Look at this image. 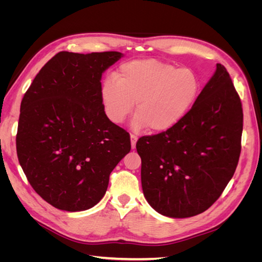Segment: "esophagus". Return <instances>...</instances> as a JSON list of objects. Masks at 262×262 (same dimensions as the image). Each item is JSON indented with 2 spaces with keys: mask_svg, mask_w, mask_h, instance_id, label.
Wrapping results in <instances>:
<instances>
[{
  "mask_svg": "<svg viewBox=\"0 0 262 262\" xmlns=\"http://www.w3.org/2000/svg\"><path fill=\"white\" fill-rule=\"evenodd\" d=\"M130 138H131V147L134 148V147H136L137 141H138V136H137V134H132V133H131Z\"/></svg>",
  "mask_w": 262,
  "mask_h": 262,
  "instance_id": "obj_1",
  "label": "esophagus"
}]
</instances>
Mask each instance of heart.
Wrapping results in <instances>:
<instances>
[{"label": "heart", "instance_id": "b5f03b06", "mask_svg": "<svg viewBox=\"0 0 262 262\" xmlns=\"http://www.w3.org/2000/svg\"><path fill=\"white\" fill-rule=\"evenodd\" d=\"M201 92L200 77L192 69L177 68L155 59L124 63L115 77L100 86V100L110 121L122 123L136 106L134 130L147 126L165 132L190 113Z\"/></svg>", "mask_w": 262, "mask_h": 262}]
</instances>
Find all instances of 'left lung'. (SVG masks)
Listing matches in <instances>:
<instances>
[{
    "label": "left lung",
    "instance_id": "1",
    "mask_svg": "<svg viewBox=\"0 0 262 262\" xmlns=\"http://www.w3.org/2000/svg\"><path fill=\"white\" fill-rule=\"evenodd\" d=\"M243 108L224 66L186 118L172 129L137 142L145 199L165 216L208 210L232 179L242 149Z\"/></svg>",
    "mask_w": 262,
    "mask_h": 262
}]
</instances>
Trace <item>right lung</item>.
<instances>
[{
	"label": "right lung",
	"mask_w": 262,
	"mask_h": 262,
	"mask_svg": "<svg viewBox=\"0 0 262 262\" xmlns=\"http://www.w3.org/2000/svg\"><path fill=\"white\" fill-rule=\"evenodd\" d=\"M117 51H61L34 78L20 104L16 150L35 191L59 210L91 209L131 149L130 134L105 115L101 74Z\"/></svg>",
	"instance_id": "right-lung-1"
}]
</instances>
